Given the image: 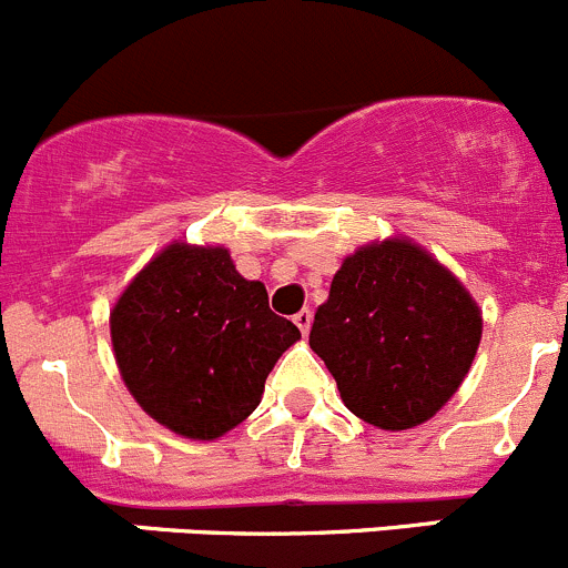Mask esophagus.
Listing matches in <instances>:
<instances>
[{"label": "esophagus", "instance_id": "1", "mask_svg": "<svg viewBox=\"0 0 568 568\" xmlns=\"http://www.w3.org/2000/svg\"><path fill=\"white\" fill-rule=\"evenodd\" d=\"M294 324H296V327H300V333H302V335H307V333H311L313 313L307 311V307H302V311L296 313V316H294Z\"/></svg>", "mask_w": 568, "mask_h": 568}]
</instances>
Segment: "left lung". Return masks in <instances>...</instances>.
I'll list each match as a JSON object with an SVG mask.
<instances>
[{
  "label": "left lung",
  "instance_id": "1",
  "mask_svg": "<svg viewBox=\"0 0 568 568\" xmlns=\"http://www.w3.org/2000/svg\"><path fill=\"white\" fill-rule=\"evenodd\" d=\"M480 338L475 296L402 235L344 257L311 327V349L335 377L344 405L390 433L418 427L453 399Z\"/></svg>",
  "mask_w": 568,
  "mask_h": 568
}]
</instances>
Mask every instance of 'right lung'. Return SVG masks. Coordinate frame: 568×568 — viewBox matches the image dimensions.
Listing matches in <instances>:
<instances>
[{"label":"right lung","mask_w":568,"mask_h":568,"mask_svg":"<svg viewBox=\"0 0 568 568\" xmlns=\"http://www.w3.org/2000/svg\"><path fill=\"white\" fill-rule=\"evenodd\" d=\"M110 341L138 405L178 436L213 442L261 405L300 329L268 307L266 285L241 277L230 250L172 241L115 300Z\"/></svg>","instance_id":"add662e5"}]
</instances>
